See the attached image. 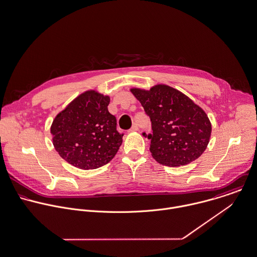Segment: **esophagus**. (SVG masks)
<instances>
[{"instance_id":"obj_1","label":"esophagus","mask_w":257,"mask_h":257,"mask_svg":"<svg viewBox=\"0 0 257 257\" xmlns=\"http://www.w3.org/2000/svg\"><path fill=\"white\" fill-rule=\"evenodd\" d=\"M138 130V125L137 124H134L132 127H131V129L129 130V132H135V131H137Z\"/></svg>"}]
</instances>
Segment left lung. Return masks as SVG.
<instances>
[{"label":"left lung","instance_id":"left-lung-1","mask_svg":"<svg viewBox=\"0 0 257 257\" xmlns=\"http://www.w3.org/2000/svg\"><path fill=\"white\" fill-rule=\"evenodd\" d=\"M130 90L151 119L152 134L148 139L151 140L150 152L158 163L185 166L205 152L211 124L199 105L166 84H157L149 90Z\"/></svg>","mask_w":257,"mask_h":257}]
</instances>
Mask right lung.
Returning <instances> with one entry per match:
<instances>
[{"mask_svg": "<svg viewBox=\"0 0 257 257\" xmlns=\"http://www.w3.org/2000/svg\"><path fill=\"white\" fill-rule=\"evenodd\" d=\"M110 97L87 90L74 98L52 121V144L68 164L93 170L109 163L122 144L116 118L108 111Z\"/></svg>", "mask_w": 257, "mask_h": 257, "instance_id": "obj_1", "label": "right lung"}]
</instances>
